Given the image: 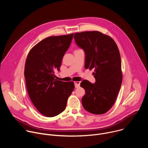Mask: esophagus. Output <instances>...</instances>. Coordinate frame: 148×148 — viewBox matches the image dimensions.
Here are the masks:
<instances>
[{
  "mask_svg": "<svg viewBox=\"0 0 148 148\" xmlns=\"http://www.w3.org/2000/svg\"><path fill=\"white\" fill-rule=\"evenodd\" d=\"M74 85L75 88H78L80 86V82L79 81H75L74 82Z\"/></svg>",
  "mask_w": 148,
  "mask_h": 148,
  "instance_id": "obj_1",
  "label": "esophagus"
}]
</instances>
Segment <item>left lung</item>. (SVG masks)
<instances>
[{"instance_id": "1", "label": "left lung", "mask_w": 148, "mask_h": 148, "mask_svg": "<svg viewBox=\"0 0 148 148\" xmlns=\"http://www.w3.org/2000/svg\"><path fill=\"white\" fill-rule=\"evenodd\" d=\"M75 43L85 52V68L94 70L95 82L83 80L86 91L82 98L84 108L90 113H106L112 107L122 81L121 59L118 47L109 36L98 31L74 34Z\"/></svg>"}]
</instances>
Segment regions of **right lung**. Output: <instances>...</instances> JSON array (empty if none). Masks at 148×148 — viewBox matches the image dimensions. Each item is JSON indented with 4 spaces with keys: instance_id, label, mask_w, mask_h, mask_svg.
<instances>
[{
    "instance_id": "add662e5",
    "label": "right lung",
    "mask_w": 148,
    "mask_h": 148,
    "mask_svg": "<svg viewBox=\"0 0 148 148\" xmlns=\"http://www.w3.org/2000/svg\"><path fill=\"white\" fill-rule=\"evenodd\" d=\"M73 35L47 37L30 50L26 58L24 74L29 97L36 109L47 117L65 110L74 89V82L57 80L54 74L55 70H60Z\"/></svg>"
}]
</instances>
